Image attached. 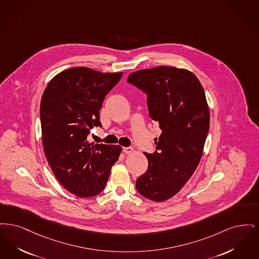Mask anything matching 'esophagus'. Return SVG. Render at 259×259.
Masks as SVG:
<instances>
[{"label": "esophagus", "mask_w": 259, "mask_h": 259, "mask_svg": "<svg viewBox=\"0 0 259 259\" xmlns=\"http://www.w3.org/2000/svg\"><path fill=\"white\" fill-rule=\"evenodd\" d=\"M124 154H131L134 152V148L133 147H124L123 148Z\"/></svg>", "instance_id": "34e87169"}]
</instances>
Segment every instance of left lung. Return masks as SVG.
Here are the masks:
<instances>
[{
  "label": "left lung",
  "mask_w": 259,
  "mask_h": 259,
  "mask_svg": "<svg viewBox=\"0 0 259 259\" xmlns=\"http://www.w3.org/2000/svg\"><path fill=\"white\" fill-rule=\"evenodd\" d=\"M126 81L146 93L149 115L161 130L156 151L144 153L148 169L136 181V190L161 202L181 191L202 157L210 126L205 92L194 73L175 67L137 70Z\"/></svg>",
  "instance_id": "1"
}]
</instances>
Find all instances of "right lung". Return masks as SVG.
<instances>
[{"label":"right lung","mask_w":259,"mask_h":259,"mask_svg":"<svg viewBox=\"0 0 259 259\" xmlns=\"http://www.w3.org/2000/svg\"><path fill=\"white\" fill-rule=\"evenodd\" d=\"M122 75L68 68L49 81L42 95L39 113L45 156L57 180L79 197L102 191L122 152L119 145L87 140L93 126H101L102 101Z\"/></svg>","instance_id":"add662e5"}]
</instances>
